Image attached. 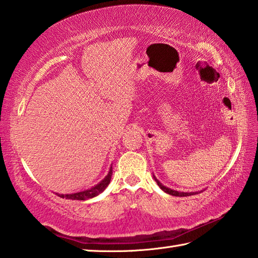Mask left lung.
<instances>
[{
    "mask_svg": "<svg viewBox=\"0 0 258 258\" xmlns=\"http://www.w3.org/2000/svg\"><path fill=\"white\" fill-rule=\"evenodd\" d=\"M153 176H154V175H153ZM154 179H155V182L157 183V185L161 187V189H163L164 191H165V193H167V194H169V195H173V196H189V195H194V194L197 193V191H191V193H187V191H186V193H185V191L174 190V189H172V188L166 187V186H164L155 176H154Z\"/></svg>",
    "mask_w": 258,
    "mask_h": 258,
    "instance_id": "1",
    "label": "left lung"
}]
</instances>
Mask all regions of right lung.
Returning a JSON list of instances; mask_svg holds the SVG:
<instances>
[{
    "label": "right lung",
    "instance_id": "obj_1",
    "mask_svg": "<svg viewBox=\"0 0 258 258\" xmlns=\"http://www.w3.org/2000/svg\"><path fill=\"white\" fill-rule=\"evenodd\" d=\"M112 166L109 168V171L107 173V175L105 177H104L100 183L96 184L95 186H93V187L89 188V189H85V190H82V191H78V193H72V194H58L59 197H62V199H67V200H76V201H85V200H89V199H93V197L97 196L98 194H101L102 191L107 187V185L111 182V178H112Z\"/></svg>",
    "mask_w": 258,
    "mask_h": 258
}]
</instances>
